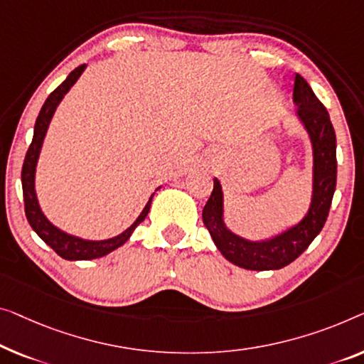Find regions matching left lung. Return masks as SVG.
Here are the masks:
<instances>
[{
    "label": "left lung",
    "instance_id": "left-lung-1",
    "mask_svg": "<svg viewBox=\"0 0 364 364\" xmlns=\"http://www.w3.org/2000/svg\"><path fill=\"white\" fill-rule=\"evenodd\" d=\"M292 95L314 145V198L306 219L269 242L243 240L222 224V191L217 180L203 209V222L219 252L230 263L245 269H279L294 262L322 230L337 186V137L328 111L299 73L294 77Z\"/></svg>",
    "mask_w": 364,
    "mask_h": 364
}]
</instances>
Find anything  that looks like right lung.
I'll list each match as a JSON object with an SVG mask.
<instances>
[{
  "mask_svg": "<svg viewBox=\"0 0 364 364\" xmlns=\"http://www.w3.org/2000/svg\"><path fill=\"white\" fill-rule=\"evenodd\" d=\"M85 67L86 65L83 63L75 68L73 72L68 75L67 80H65L58 88L53 90L52 93L48 95L46 102H43L42 109L36 121L34 137H32V142L29 145V149H27L23 171H21V180H23L24 210H26L27 222H29L36 234L39 235L42 240L58 255V257H62L65 259H93V258L105 257V255H107L109 252L116 250L117 247H121L122 243L127 242V238L130 237V234H132L135 227H137L140 222L147 217L150 210V204H151V199H150L149 204L145 205V209L142 210V214L139 215V219L135 220L126 232H122L121 235L114 238H109V240H101V242H88V240H81V238H77V237L67 235L65 232L58 230L57 227H53L50 222L46 219V215L42 214L39 203H37V198H36V191H34V173H36L37 159H39V151L42 147V140L46 137L48 122H50V119L53 116V111H55L58 102L62 101L63 95L72 88L75 81H77L80 78V75L83 73Z\"/></svg>",
  "mask_w": 364,
  "mask_h": 364,
  "instance_id": "right-lung-1",
  "label": "right lung"
}]
</instances>
